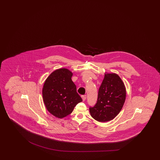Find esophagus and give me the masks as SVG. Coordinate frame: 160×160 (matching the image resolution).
Returning a JSON list of instances; mask_svg holds the SVG:
<instances>
[{"mask_svg":"<svg viewBox=\"0 0 160 160\" xmlns=\"http://www.w3.org/2000/svg\"><path fill=\"white\" fill-rule=\"evenodd\" d=\"M82 98L83 101H85L86 99V95H82Z\"/></svg>","mask_w":160,"mask_h":160,"instance_id":"esophagus-1","label":"esophagus"}]
</instances>
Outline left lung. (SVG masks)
I'll return each instance as SVG.
<instances>
[{"instance_id": "left-lung-1", "label": "left lung", "mask_w": 160, "mask_h": 160, "mask_svg": "<svg viewBox=\"0 0 160 160\" xmlns=\"http://www.w3.org/2000/svg\"><path fill=\"white\" fill-rule=\"evenodd\" d=\"M126 95L125 86L119 75L106 72L99 88L97 103L89 108L90 115L98 122L112 120L121 112Z\"/></svg>"}]
</instances>
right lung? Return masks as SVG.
I'll list each match as a JSON object with an SVG mask.
<instances>
[{"mask_svg":"<svg viewBox=\"0 0 160 160\" xmlns=\"http://www.w3.org/2000/svg\"><path fill=\"white\" fill-rule=\"evenodd\" d=\"M72 72L68 68L57 69L44 82L42 95L44 105L52 115L63 118L72 113L82 99L72 81Z\"/></svg>","mask_w":160,"mask_h":160,"instance_id":"right-lung-1","label":"right lung"}]
</instances>
